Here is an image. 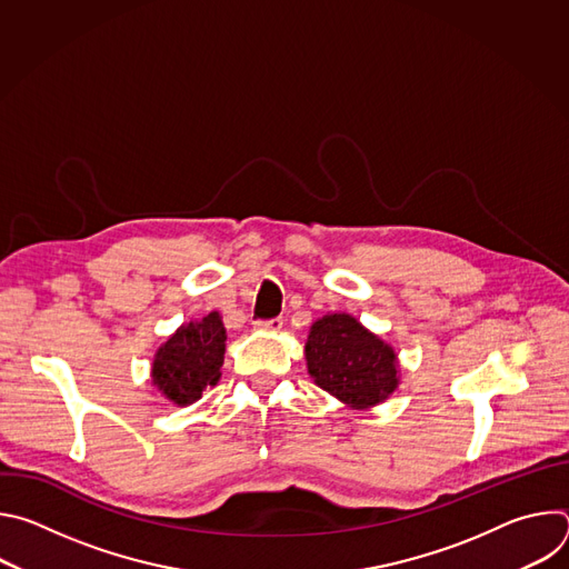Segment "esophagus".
Returning a JSON list of instances; mask_svg holds the SVG:
<instances>
[{
    "mask_svg": "<svg viewBox=\"0 0 569 569\" xmlns=\"http://www.w3.org/2000/svg\"><path fill=\"white\" fill-rule=\"evenodd\" d=\"M281 327H283V319L281 317L270 319V321H257V329L266 331V333H277V331H281Z\"/></svg>",
    "mask_w": 569,
    "mask_h": 569,
    "instance_id": "esophagus-1",
    "label": "esophagus"
}]
</instances>
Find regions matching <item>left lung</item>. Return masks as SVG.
Returning <instances> with one entry per match:
<instances>
[{"label": "left lung", "instance_id": "left-lung-1", "mask_svg": "<svg viewBox=\"0 0 569 569\" xmlns=\"http://www.w3.org/2000/svg\"><path fill=\"white\" fill-rule=\"evenodd\" d=\"M303 356L312 382L351 410L376 408L400 385L396 349L349 312L315 319Z\"/></svg>", "mask_w": 569, "mask_h": 569}]
</instances>
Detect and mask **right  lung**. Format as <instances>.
<instances>
[{"label":"right lung","instance_id":"obj_1","mask_svg":"<svg viewBox=\"0 0 569 569\" xmlns=\"http://www.w3.org/2000/svg\"><path fill=\"white\" fill-rule=\"evenodd\" d=\"M224 342L227 333L218 310L182 323L154 351L150 367L152 387L178 408L200 400L202 391L213 387L222 376Z\"/></svg>","mask_w":569,"mask_h":569}]
</instances>
